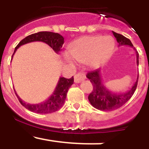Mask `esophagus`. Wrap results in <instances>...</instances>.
<instances>
[{"mask_svg": "<svg viewBox=\"0 0 149 149\" xmlns=\"http://www.w3.org/2000/svg\"><path fill=\"white\" fill-rule=\"evenodd\" d=\"M86 79V75L84 73H77L75 76H74V82L75 83H81L83 81H84Z\"/></svg>", "mask_w": 149, "mask_h": 149, "instance_id": "34e87169", "label": "esophagus"}]
</instances>
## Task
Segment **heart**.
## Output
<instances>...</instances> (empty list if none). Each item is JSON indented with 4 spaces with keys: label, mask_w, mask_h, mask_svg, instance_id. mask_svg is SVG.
Returning a JSON list of instances; mask_svg holds the SVG:
<instances>
[{
    "label": "heart",
    "mask_w": 149,
    "mask_h": 149,
    "mask_svg": "<svg viewBox=\"0 0 149 149\" xmlns=\"http://www.w3.org/2000/svg\"><path fill=\"white\" fill-rule=\"evenodd\" d=\"M114 48V39L109 36H84L70 45L69 53L65 52L64 58L71 64H73L74 59L92 67H98L108 61Z\"/></svg>",
    "instance_id": "obj_1"
}]
</instances>
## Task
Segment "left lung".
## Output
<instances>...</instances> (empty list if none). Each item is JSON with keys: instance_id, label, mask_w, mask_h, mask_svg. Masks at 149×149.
Masks as SVG:
<instances>
[{"instance_id": "1", "label": "left lung", "mask_w": 149, "mask_h": 149, "mask_svg": "<svg viewBox=\"0 0 149 149\" xmlns=\"http://www.w3.org/2000/svg\"><path fill=\"white\" fill-rule=\"evenodd\" d=\"M113 33L119 43V46L128 45L134 48L130 39L113 31ZM136 64L138 65H139V54L137 51H136ZM86 77L90 81L93 86V90L89 94L88 99L95 108L102 110V111H111L123 106L132 97L134 92L136 90L138 83L137 77L136 82L134 83L132 87L129 90H127L125 93H116L110 91L104 86L102 81L100 68L93 72H88Z\"/></svg>"}]
</instances>
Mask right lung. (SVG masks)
<instances>
[{
    "mask_svg": "<svg viewBox=\"0 0 149 149\" xmlns=\"http://www.w3.org/2000/svg\"><path fill=\"white\" fill-rule=\"evenodd\" d=\"M36 41L43 42L48 44L56 54H59L60 51H61V48L63 47V45L64 43V38L60 34L48 32V31H42V32L31 34L22 39L20 42L18 43V45L15 47L13 56L20 46L27 44V43L32 42H36ZM13 56H12V58H13ZM73 84V77H71L70 79L60 77L52 95L45 101L36 104H30L26 103L19 98V96L17 95L15 90V93L17 98H18V101H20L22 106L24 107L27 110L34 112V113H51L57 111L64 104L68 89Z\"/></svg>",
    "mask_w": 149,
    "mask_h": 149,
    "instance_id": "right-lung-1",
    "label": "right lung"
}]
</instances>
